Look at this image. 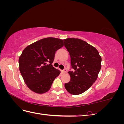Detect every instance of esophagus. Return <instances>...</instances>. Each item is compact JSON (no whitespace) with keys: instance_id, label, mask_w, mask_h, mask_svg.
<instances>
[{"instance_id":"esophagus-1","label":"esophagus","mask_w":124,"mask_h":124,"mask_svg":"<svg viewBox=\"0 0 124 124\" xmlns=\"http://www.w3.org/2000/svg\"><path fill=\"white\" fill-rule=\"evenodd\" d=\"M67 70L66 69H65L64 70L62 71V73L63 74L66 73H67Z\"/></svg>"}]
</instances>
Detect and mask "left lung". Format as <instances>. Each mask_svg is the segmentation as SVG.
<instances>
[{
    "label": "left lung",
    "mask_w": 124,
    "mask_h": 124,
    "mask_svg": "<svg viewBox=\"0 0 124 124\" xmlns=\"http://www.w3.org/2000/svg\"><path fill=\"white\" fill-rule=\"evenodd\" d=\"M63 42L74 69L68 72L70 81L65 84V87L71 94L80 95L96 81L101 67V57L95 47L81 39L67 38Z\"/></svg>",
    "instance_id": "8db88e82"
}]
</instances>
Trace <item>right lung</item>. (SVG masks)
Listing matches in <instances>:
<instances>
[{
  "label": "right lung",
  "instance_id": "obj_1",
  "mask_svg": "<svg viewBox=\"0 0 124 124\" xmlns=\"http://www.w3.org/2000/svg\"><path fill=\"white\" fill-rule=\"evenodd\" d=\"M63 46V40L48 38L26 47L18 59L19 69L27 87L37 93L47 92L61 71L52 66L56 51Z\"/></svg>",
  "mask_w": 124,
  "mask_h": 124
}]
</instances>
